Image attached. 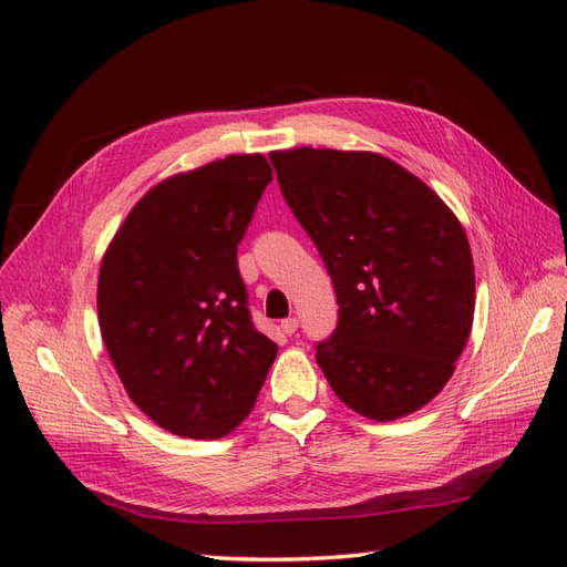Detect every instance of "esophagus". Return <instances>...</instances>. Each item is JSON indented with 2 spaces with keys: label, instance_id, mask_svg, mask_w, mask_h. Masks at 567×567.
<instances>
[{
  "label": "esophagus",
  "instance_id": "1",
  "mask_svg": "<svg viewBox=\"0 0 567 567\" xmlns=\"http://www.w3.org/2000/svg\"><path fill=\"white\" fill-rule=\"evenodd\" d=\"M281 329L286 336H293L298 331V317H288L281 321Z\"/></svg>",
  "mask_w": 567,
  "mask_h": 567
}]
</instances>
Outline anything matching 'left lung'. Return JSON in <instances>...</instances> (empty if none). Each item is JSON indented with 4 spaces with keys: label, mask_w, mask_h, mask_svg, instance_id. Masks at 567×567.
<instances>
[{
    "label": "left lung",
    "mask_w": 567,
    "mask_h": 567,
    "mask_svg": "<svg viewBox=\"0 0 567 567\" xmlns=\"http://www.w3.org/2000/svg\"><path fill=\"white\" fill-rule=\"evenodd\" d=\"M281 194L338 298L317 364L340 402L394 421L447 385L466 348L475 271L466 231L416 175L371 151H274Z\"/></svg>",
    "instance_id": "obj_1"
}]
</instances>
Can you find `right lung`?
Returning a JSON list of instances; mask_svg holds the SVG:
<instances>
[{
	"label": "right lung",
	"mask_w": 567,
	"mask_h": 567,
	"mask_svg": "<svg viewBox=\"0 0 567 567\" xmlns=\"http://www.w3.org/2000/svg\"><path fill=\"white\" fill-rule=\"evenodd\" d=\"M269 182L262 153L167 177L101 260V338L130 400L167 433H231L277 359V342L252 326L236 260Z\"/></svg>",
	"instance_id": "right-lung-1"
}]
</instances>
